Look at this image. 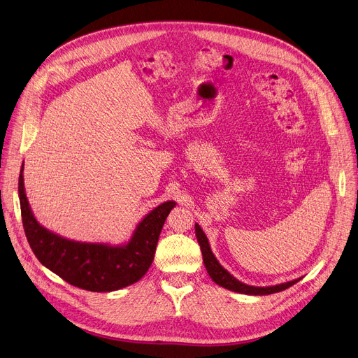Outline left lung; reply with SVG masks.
Listing matches in <instances>:
<instances>
[{"label":"left lung","instance_id":"8db88e82","mask_svg":"<svg viewBox=\"0 0 358 358\" xmlns=\"http://www.w3.org/2000/svg\"><path fill=\"white\" fill-rule=\"evenodd\" d=\"M196 236H197V242L201 248V253H203V262L207 273L210 275V278L216 282L220 287L233 291V292H239V294H245V295H271V294H276L280 291L288 289L292 285H295L296 282H299L302 278L289 280V282H283V283H278V285H272V287H252V285H246L243 282H241L239 279H236L233 275H230V272H227V269H224L219 260L216 259V256L213 255L210 243L206 233L203 231V229L196 223Z\"/></svg>","mask_w":358,"mask_h":358}]
</instances>
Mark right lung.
I'll use <instances>...</instances> for the list:
<instances>
[{"label": "right lung", "mask_w": 358, "mask_h": 358, "mask_svg": "<svg viewBox=\"0 0 358 358\" xmlns=\"http://www.w3.org/2000/svg\"><path fill=\"white\" fill-rule=\"evenodd\" d=\"M24 162L18 178L22 227L41 265L73 287L92 292H112L138 282L150 269L166 216L176 207L170 200L142 219L131 239L121 245L67 239L41 226L34 217L24 188Z\"/></svg>", "instance_id": "right-lung-1"}]
</instances>
